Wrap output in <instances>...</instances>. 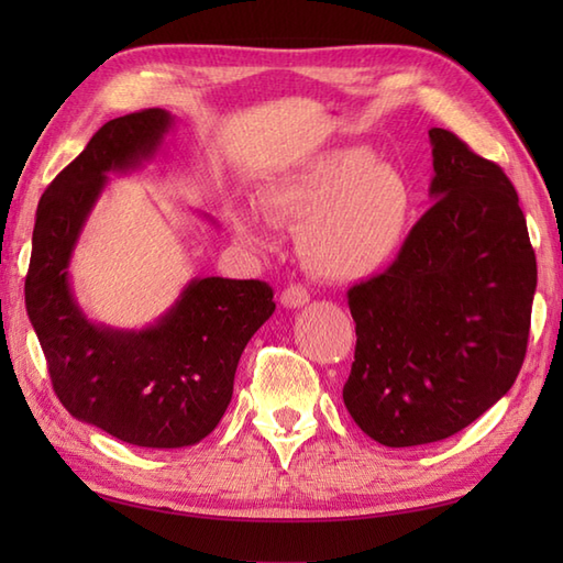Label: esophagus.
Segmentation results:
<instances>
[{
  "instance_id": "obj_1",
  "label": "esophagus",
  "mask_w": 563,
  "mask_h": 563,
  "mask_svg": "<svg viewBox=\"0 0 563 563\" xmlns=\"http://www.w3.org/2000/svg\"><path fill=\"white\" fill-rule=\"evenodd\" d=\"M307 302H309V292L305 285H288V288H285L280 295V305L288 309H300Z\"/></svg>"
}]
</instances>
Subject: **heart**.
<instances>
[{"label": "heart", "mask_w": 563, "mask_h": 563, "mask_svg": "<svg viewBox=\"0 0 563 563\" xmlns=\"http://www.w3.org/2000/svg\"><path fill=\"white\" fill-rule=\"evenodd\" d=\"M273 222L302 230V258L317 275L336 283L365 280L397 258L411 224L413 198L406 178L363 147L319 154L302 169L263 190ZM236 232L261 242L249 212L234 218Z\"/></svg>", "instance_id": "b5f03b06"}]
</instances>
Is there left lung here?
Instances as JSON below:
<instances>
[{
    "instance_id": "left-lung-1",
    "label": "left lung",
    "mask_w": 563,
    "mask_h": 563,
    "mask_svg": "<svg viewBox=\"0 0 563 563\" xmlns=\"http://www.w3.org/2000/svg\"><path fill=\"white\" fill-rule=\"evenodd\" d=\"M430 208L391 266L349 290L355 361L345 409L387 448L445 440L516 382L530 336L537 261L498 164L430 128Z\"/></svg>"
}]
</instances>
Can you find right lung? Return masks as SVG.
Here are the masks:
<instances>
[{"instance_id":"right-lung-1","label":"right lung","mask_w":563,"mask_h":563,"mask_svg":"<svg viewBox=\"0 0 563 563\" xmlns=\"http://www.w3.org/2000/svg\"><path fill=\"white\" fill-rule=\"evenodd\" d=\"M172 113L113 118L65 166L38 202L26 275V312L53 389L84 423L137 448H186L210 435L232 399L249 339L273 309L261 280L196 278L145 329H113L81 312L69 261L109 174L157 154Z\"/></svg>"}]
</instances>
